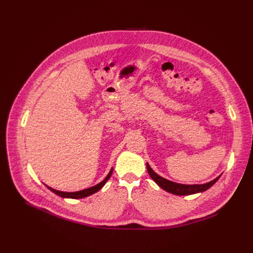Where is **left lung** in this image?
<instances>
[{
    "label": "left lung",
    "mask_w": 253,
    "mask_h": 253,
    "mask_svg": "<svg viewBox=\"0 0 253 253\" xmlns=\"http://www.w3.org/2000/svg\"><path fill=\"white\" fill-rule=\"evenodd\" d=\"M147 168L150 176L153 178V180L159 185V187L162 188L163 190L174 194V195H179V196H184V195H192L196 193H200L208 190L210 187H212L219 178L216 177L212 181H209L204 184H181V183H176L173 181H170L168 179H165L161 177L160 175H158L156 172L150 167V165L147 163Z\"/></svg>",
    "instance_id": "obj_1"
}]
</instances>
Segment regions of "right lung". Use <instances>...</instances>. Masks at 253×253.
Segmentation results:
<instances>
[{
	"instance_id": "obj_1",
	"label": "right lung",
	"mask_w": 253,
	"mask_h": 253,
	"mask_svg": "<svg viewBox=\"0 0 253 253\" xmlns=\"http://www.w3.org/2000/svg\"><path fill=\"white\" fill-rule=\"evenodd\" d=\"M112 173H113V168L111 169V171H110V173L108 174V176H106L101 182H99L98 184L94 185V187L86 189V190H83V191H79V192H73V193L60 192V191H56V190H54V189H52V188L48 187V185H47V188H48L50 191H52L53 193H55L56 195H58V196H60V197H62V198H72V199L85 198V197H88V196H90V195H92V194H94V193L98 192V191L103 187V185L105 184V182L110 179Z\"/></svg>"
}]
</instances>
